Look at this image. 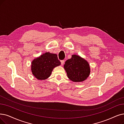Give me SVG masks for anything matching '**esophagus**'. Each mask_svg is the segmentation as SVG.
Listing matches in <instances>:
<instances>
[{
  "label": "esophagus",
  "mask_w": 124,
  "mask_h": 124,
  "mask_svg": "<svg viewBox=\"0 0 124 124\" xmlns=\"http://www.w3.org/2000/svg\"><path fill=\"white\" fill-rule=\"evenodd\" d=\"M61 65H63V63H64V60H62V61H61Z\"/></svg>",
  "instance_id": "obj_1"
}]
</instances>
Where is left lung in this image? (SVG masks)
Masks as SVG:
<instances>
[{
  "mask_svg": "<svg viewBox=\"0 0 124 124\" xmlns=\"http://www.w3.org/2000/svg\"><path fill=\"white\" fill-rule=\"evenodd\" d=\"M68 77L74 82L85 80L90 73V68L88 62L80 56L73 55L67 60L64 65Z\"/></svg>",
  "mask_w": 124,
  "mask_h": 124,
  "instance_id": "left-lung-1",
  "label": "left lung"
}]
</instances>
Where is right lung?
Here are the masks:
<instances>
[{
	"instance_id": "add662e5",
	"label": "right lung",
	"mask_w": 124,
	"mask_h": 124,
	"mask_svg": "<svg viewBox=\"0 0 124 124\" xmlns=\"http://www.w3.org/2000/svg\"><path fill=\"white\" fill-rule=\"evenodd\" d=\"M61 63L56 54L46 52L32 61V74L38 79L44 80L50 76L53 68Z\"/></svg>"
}]
</instances>
